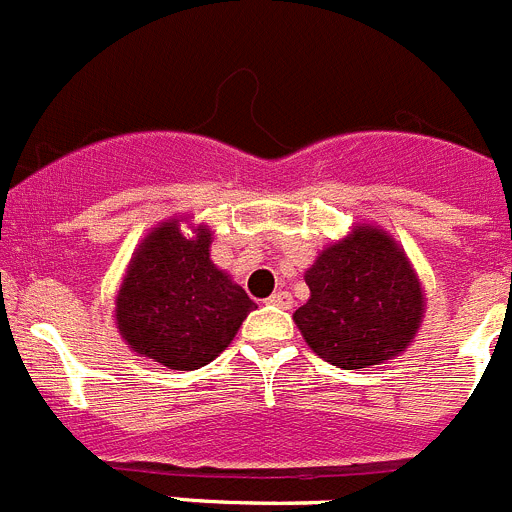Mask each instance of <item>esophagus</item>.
Returning a JSON list of instances; mask_svg holds the SVG:
<instances>
[{
	"instance_id": "34e87169",
	"label": "esophagus",
	"mask_w": 512,
	"mask_h": 512,
	"mask_svg": "<svg viewBox=\"0 0 512 512\" xmlns=\"http://www.w3.org/2000/svg\"><path fill=\"white\" fill-rule=\"evenodd\" d=\"M269 305H277L282 307V310H289V307H292V297H289V292H284V289H277V292L269 297Z\"/></svg>"
}]
</instances>
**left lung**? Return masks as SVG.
Here are the masks:
<instances>
[{"instance_id":"obj_1","label":"left lung","mask_w":512,"mask_h":512,"mask_svg":"<svg viewBox=\"0 0 512 512\" xmlns=\"http://www.w3.org/2000/svg\"><path fill=\"white\" fill-rule=\"evenodd\" d=\"M310 300L295 310L307 346L338 369L395 359L413 343L425 292L408 253L387 230L356 223L305 271Z\"/></svg>"}]
</instances>
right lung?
I'll return each instance as SVG.
<instances>
[{"mask_svg":"<svg viewBox=\"0 0 512 512\" xmlns=\"http://www.w3.org/2000/svg\"><path fill=\"white\" fill-rule=\"evenodd\" d=\"M187 220V217H182ZM171 217L140 241L115 297L122 341L176 372L210 364L235 338L256 302L210 259L212 230Z\"/></svg>","mask_w":512,"mask_h":512,"instance_id":"right-lung-1","label":"right lung"}]
</instances>
